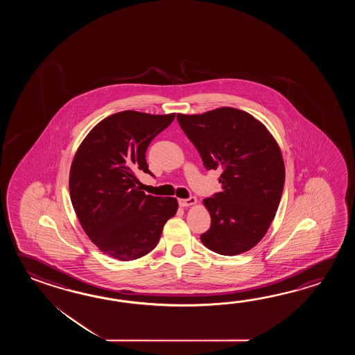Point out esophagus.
Instances as JSON below:
<instances>
[{"instance_id": "34e87169", "label": "esophagus", "mask_w": 355, "mask_h": 355, "mask_svg": "<svg viewBox=\"0 0 355 355\" xmlns=\"http://www.w3.org/2000/svg\"><path fill=\"white\" fill-rule=\"evenodd\" d=\"M179 204H180V207H190V205H194L196 204V198L194 196H190L188 199H179Z\"/></svg>"}]
</instances>
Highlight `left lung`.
Returning a JSON list of instances; mask_svg holds the SVG:
<instances>
[{"mask_svg":"<svg viewBox=\"0 0 355 355\" xmlns=\"http://www.w3.org/2000/svg\"><path fill=\"white\" fill-rule=\"evenodd\" d=\"M176 119L205 168L222 171V190L203 200L211 225L200 240L226 257L249 251L268 232L279 205L286 178L279 144L261 121L234 107L178 114Z\"/></svg>","mask_w":355,"mask_h":355,"instance_id":"1","label":"left lung"}]
</instances>
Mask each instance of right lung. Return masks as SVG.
<instances>
[{
  "label": "right lung",
  "mask_w": 355,
  "mask_h": 355,
  "mask_svg": "<svg viewBox=\"0 0 355 355\" xmlns=\"http://www.w3.org/2000/svg\"><path fill=\"white\" fill-rule=\"evenodd\" d=\"M175 113L125 110L109 115L78 146L69 170V196L85 234L121 261L156 248L164 226L178 211L175 198L146 196L137 173L151 174L146 151Z\"/></svg>",
  "instance_id": "1"
}]
</instances>
